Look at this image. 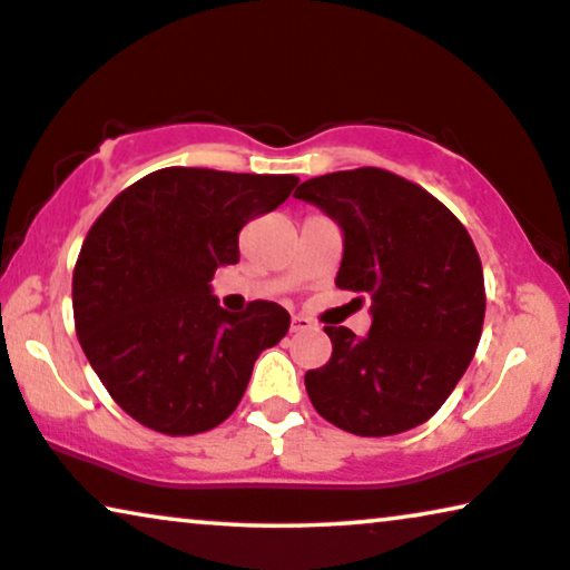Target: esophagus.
Listing matches in <instances>:
<instances>
[{"label":"esophagus","mask_w":570,"mask_h":570,"mask_svg":"<svg viewBox=\"0 0 570 570\" xmlns=\"http://www.w3.org/2000/svg\"><path fill=\"white\" fill-rule=\"evenodd\" d=\"M315 323L305 315H294L292 317V333H302V331H313Z\"/></svg>","instance_id":"esophagus-1"}]
</instances>
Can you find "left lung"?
<instances>
[{"mask_svg": "<svg viewBox=\"0 0 570 570\" xmlns=\"http://www.w3.org/2000/svg\"><path fill=\"white\" fill-rule=\"evenodd\" d=\"M344 232L338 289L370 302L367 336L325 325L331 360L307 370L323 420L362 438L428 422L456 389L484 323V276L464 224L438 197L375 166L302 181Z\"/></svg>", "mask_w": 570, "mask_h": 570, "instance_id": "left-lung-1", "label": "left lung"}]
</instances>
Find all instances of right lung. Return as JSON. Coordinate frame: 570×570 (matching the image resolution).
<instances>
[{"instance_id": "right-lung-1", "label": "right lung", "mask_w": 570, "mask_h": 570, "mask_svg": "<svg viewBox=\"0 0 570 570\" xmlns=\"http://www.w3.org/2000/svg\"><path fill=\"white\" fill-rule=\"evenodd\" d=\"M294 174L150 171L90 226L72 273L75 331L98 381L164 435L214 430L245 396L253 364L292 317L255 299L232 315L210 292L239 261V232L276 210Z\"/></svg>"}]
</instances>
